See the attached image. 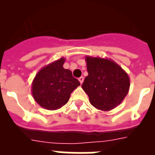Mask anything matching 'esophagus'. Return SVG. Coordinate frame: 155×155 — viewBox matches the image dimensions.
Here are the masks:
<instances>
[{
    "label": "esophagus",
    "instance_id": "1",
    "mask_svg": "<svg viewBox=\"0 0 155 155\" xmlns=\"http://www.w3.org/2000/svg\"><path fill=\"white\" fill-rule=\"evenodd\" d=\"M78 81H80L81 84L82 83H83V81H84V78H83V77H80V78H78Z\"/></svg>",
    "mask_w": 155,
    "mask_h": 155
}]
</instances>
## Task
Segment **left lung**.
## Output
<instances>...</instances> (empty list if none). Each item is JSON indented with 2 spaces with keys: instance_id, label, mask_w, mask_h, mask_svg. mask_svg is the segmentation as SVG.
Here are the masks:
<instances>
[{
  "instance_id": "obj_1",
  "label": "left lung",
  "mask_w": 155,
  "mask_h": 155,
  "mask_svg": "<svg viewBox=\"0 0 155 155\" xmlns=\"http://www.w3.org/2000/svg\"><path fill=\"white\" fill-rule=\"evenodd\" d=\"M88 75L81 87L90 103L97 109L110 111L117 107L128 94L130 81L119 64L108 58L85 57Z\"/></svg>"
}]
</instances>
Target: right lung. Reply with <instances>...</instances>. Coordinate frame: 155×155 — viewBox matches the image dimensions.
<instances>
[{
	"mask_svg": "<svg viewBox=\"0 0 155 155\" xmlns=\"http://www.w3.org/2000/svg\"><path fill=\"white\" fill-rule=\"evenodd\" d=\"M65 58L61 57L43 67L36 74L31 84V94L41 107L56 110L64 106L71 92L80 85L72 72L64 69Z\"/></svg>",
	"mask_w": 155,
	"mask_h": 155,
	"instance_id": "obj_1",
	"label": "right lung"
}]
</instances>
